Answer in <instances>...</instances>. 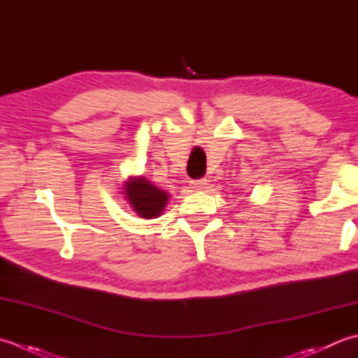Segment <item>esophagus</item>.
<instances>
[{
	"mask_svg": "<svg viewBox=\"0 0 358 358\" xmlns=\"http://www.w3.org/2000/svg\"><path fill=\"white\" fill-rule=\"evenodd\" d=\"M189 184H192L193 189H202L203 187L207 185V180L206 179H198V180H192Z\"/></svg>",
	"mask_w": 358,
	"mask_h": 358,
	"instance_id": "esophagus-1",
	"label": "esophagus"
}]
</instances>
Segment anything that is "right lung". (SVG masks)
<instances>
[{
  "mask_svg": "<svg viewBox=\"0 0 358 358\" xmlns=\"http://www.w3.org/2000/svg\"><path fill=\"white\" fill-rule=\"evenodd\" d=\"M125 194L136 213L147 220L157 217L162 213L170 198L169 193L152 185L143 176L128 180L125 184Z\"/></svg>",
  "mask_w": 358,
  "mask_h": 358,
  "instance_id": "right-lung-1",
  "label": "right lung"
}]
</instances>
